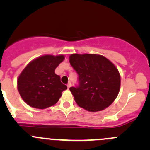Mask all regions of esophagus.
Listing matches in <instances>:
<instances>
[{"instance_id": "esophagus-1", "label": "esophagus", "mask_w": 150, "mask_h": 150, "mask_svg": "<svg viewBox=\"0 0 150 150\" xmlns=\"http://www.w3.org/2000/svg\"><path fill=\"white\" fill-rule=\"evenodd\" d=\"M67 86L68 88H70V86H71V83H70V82L68 83L67 85Z\"/></svg>"}]
</instances>
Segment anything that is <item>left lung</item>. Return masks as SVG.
Returning a JSON list of instances; mask_svg holds the SVG:
<instances>
[{"label": "left lung", "mask_w": 150, "mask_h": 150, "mask_svg": "<svg viewBox=\"0 0 150 150\" xmlns=\"http://www.w3.org/2000/svg\"><path fill=\"white\" fill-rule=\"evenodd\" d=\"M69 63L78 75V85L70 87L75 102L90 112L103 110L117 97L120 76L116 67L98 54H71Z\"/></svg>", "instance_id": "1"}]
</instances>
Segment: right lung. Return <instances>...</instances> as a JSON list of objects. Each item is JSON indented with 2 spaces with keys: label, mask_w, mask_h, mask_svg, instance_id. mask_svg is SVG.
<instances>
[{
  "label": "right lung",
  "mask_w": 150,
  "mask_h": 150,
  "mask_svg": "<svg viewBox=\"0 0 150 150\" xmlns=\"http://www.w3.org/2000/svg\"><path fill=\"white\" fill-rule=\"evenodd\" d=\"M63 55H45L35 59L23 69L17 80L21 97L30 107L46 109L54 105L67 86L55 74V69L64 60Z\"/></svg>",
  "instance_id": "obj_1"
}]
</instances>
